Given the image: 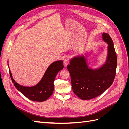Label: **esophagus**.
I'll use <instances>...</instances> for the list:
<instances>
[{
  "instance_id": "obj_1",
  "label": "esophagus",
  "mask_w": 129,
  "mask_h": 129,
  "mask_svg": "<svg viewBox=\"0 0 129 129\" xmlns=\"http://www.w3.org/2000/svg\"><path fill=\"white\" fill-rule=\"evenodd\" d=\"M69 63V59L68 58H65L64 60H63V64L64 66H65V67H66Z\"/></svg>"
}]
</instances>
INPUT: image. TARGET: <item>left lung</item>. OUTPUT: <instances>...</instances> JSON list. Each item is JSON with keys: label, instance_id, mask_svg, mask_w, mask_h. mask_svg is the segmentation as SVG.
Returning <instances> with one entry per match:
<instances>
[{"label": "left lung", "instance_id": "1", "mask_svg": "<svg viewBox=\"0 0 129 129\" xmlns=\"http://www.w3.org/2000/svg\"><path fill=\"white\" fill-rule=\"evenodd\" d=\"M102 37L108 44V54L102 67L95 71L89 68L83 56L73 58L67 66L73 92L82 100H89L102 94L115 79L117 59L114 43L108 33H103Z\"/></svg>", "mask_w": 129, "mask_h": 129}]
</instances>
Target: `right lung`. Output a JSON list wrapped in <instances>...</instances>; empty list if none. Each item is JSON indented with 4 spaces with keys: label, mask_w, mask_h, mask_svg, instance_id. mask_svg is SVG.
<instances>
[{
    "label": "right lung",
    "mask_w": 129,
    "mask_h": 129,
    "mask_svg": "<svg viewBox=\"0 0 129 129\" xmlns=\"http://www.w3.org/2000/svg\"><path fill=\"white\" fill-rule=\"evenodd\" d=\"M63 68L62 61L53 62L49 66L40 82L31 87L22 86L15 82L12 76L10 71V75L15 87L27 98L36 102H43L47 100L53 94L54 80L58 72Z\"/></svg>",
    "instance_id": "right-lung-1"
}]
</instances>
